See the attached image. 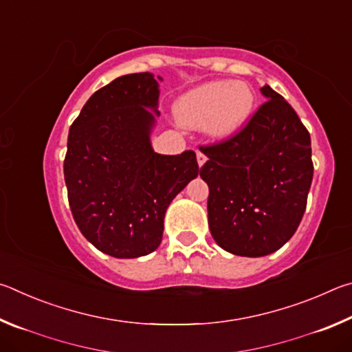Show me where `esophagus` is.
<instances>
[{"mask_svg":"<svg viewBox=\"0 0 352 352\" xmlns=\"http://www.w3.org/2000/svg\"><path fill=\"white\" fill-rule=\"evenodd\" d=\"M197 163H199V168H201V166L206 163V155L200 151H197Z\"/></svg>","mask_w":352,"mask_h":352,"instance_id":"34e87169","label":"esophagus"}]
</instances>
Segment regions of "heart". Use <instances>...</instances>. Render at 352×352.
Segmentation results:
<instances>
[{"instance_id": "obj_1", "label": "heart", "mask_w": 352, "mask_h": 352, "mask_svg": "<svg viewBox=\"0 0 352 352\" xmlns=\"http://www.w3.org/2000/svg\"><path fill=\"white\" fill-rule=\"evenodd\" d=\"M254 107V91L245 82L212 80L194 87L174 105L183 127H201L211 140L222 141L239 132Z\"/></svg>"}]
</instances>
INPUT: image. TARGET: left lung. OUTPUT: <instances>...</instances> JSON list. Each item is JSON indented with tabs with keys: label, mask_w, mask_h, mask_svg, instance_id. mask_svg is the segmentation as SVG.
Masks as SVG:
<instances>
[{
	"label": "left lung",
	"mask_w": 352,
	"mask_h": 352,
	"mask_svg": "<svg viewBox=\"0 0 352 352\" xmlns=\"http://www.w3.org/2000/svg\"><path fill=\"white\" fill-rule=\"evenodd\" d=\"M267 99L234 138L205 147L200 177L210 188L208 223L220 248L261 258L295 234L306 210L314 166L311 135L269 85Z\"/></svg>",
	"instance_id": "8db88e82"
}]
</instances>
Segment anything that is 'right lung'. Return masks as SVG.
Here are the masks:
<instances>
[{
  "instance_id": "obj_1",
  "label": "right lung",
  "mask_w": 352,
  "mask_h": 352,
  "mask_svg": "<svg viewBox=\"0 0 352 352\" xmlns=\"http://www.w3.org/2000/svg\"><path fill=\"white\" fill-rule=\"evenodd\" d=\"M162 80L152 73L118 77L69 129L63 172L71 212L85 239L118 259L160 247L166 210L200 172L192 151H153Z\"/></svg>"
}]
</instances>
